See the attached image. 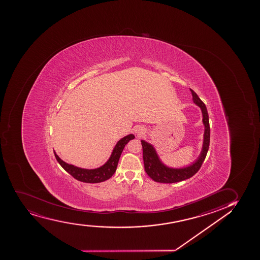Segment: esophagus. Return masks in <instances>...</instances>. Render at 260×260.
<instances>
[{"mask_svg": "<svg viewBox=\"0 0 260 260\" xmlns=\"http://www.w3.org/2000/svg\"><path fill=\"white\" fill-rule=\"evenodd\" d=\"M145 129L143 127H138L135 130V134L137 135L138 137H141L142 135H145Z\"/></svg>", "mask_w": 260, "mask_h": 260, "instance_id": "34e87169", "label": "esophagus"}]
</instances>
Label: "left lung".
<instances>
[{"label":"left lung","instance_id":"8db88e82","mask_svg":"<svg viewBox=\"0 0 260 260\" xmlns=\"http://www.w3.org/2000/svg\"><path fill=\"white\" fill-rule=\"evenodd\" d=\"M192 95V100L195 104L200 107L203 115V124L205 125L204 133V141L202 150L200 155L196 159V161L188 167L183 168H171L162 163L158 158L154 147L151 144L147 143L145 141H141V145L143 148V160L145 171L147 175L153 179L155 182L159 183H176L182 181L193 176L198 173L200 167L203 164L206 158V154L209 149L210 144V125L209 116L207 113L206 105L200 100L197 93L193 90L190 89Z\"/></svg>","mask_w":260,"mask_h":260}]
</instances>
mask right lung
Here are the masks:
<instances>
[{
  "label": "right lung",
  "instance_id": "obj_1",
  "mask_svg": "<svg viewBox=\"0 0 260 260\" xmlns=\"http://www.w3.org/2000/svg\"><path fill=\"white\" fill-rule=\"evenodd\" d=\"M134 139H135V135H129L119 140L117 142L116 146L113 150V152L108 161L106 162L102 167L96 169H84V168L75 167L73 165H69L63 161L55 152H54V156L56 158L57 161L59 162V164L64 168V170L67 171L70 175L79 181L85 183L103 182L105 180L110 179L111 177L114 175V173L116 171L119 157L121 155L124 147L126 144L128 143L129 141Z\"/></svg>",
  "mask_w": 260,
  "mask_h": 260
}]
</instances>
